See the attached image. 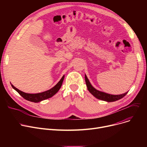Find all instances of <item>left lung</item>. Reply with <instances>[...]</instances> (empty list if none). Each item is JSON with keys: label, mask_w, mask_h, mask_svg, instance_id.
I'll return each instance as SVG.
<instances>
[{"label": "left lung", "mask_w": 147, "mask_h": 147, "mask_svg": "<svg viewBox=\"0 0 147 147\" xmlns=\"http://www.w3.org/2000/svg\"><path fill=\"white\" fill-rule=\"evenodd\" d=\"M85 82H86V86L88 87V90L90 92L92 95H93L95 97H96L98 99H101V100H102V101H105L107 102H113V101H117V100L124 97L128 92H126V93L123 94L117 95L108 94L104 93V92L99 91V90H96V89H95L90 84L86 75H85Z\"/></svg>", "instance_id": "left-lung-1"}]
</instances>
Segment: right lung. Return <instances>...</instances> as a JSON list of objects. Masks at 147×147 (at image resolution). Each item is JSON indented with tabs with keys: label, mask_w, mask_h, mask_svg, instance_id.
<instances>
[{
	"label": "right lung",
	"mask_w": 147,
	"mask_h": 147,
	"mask_svg": "<svg viewBox=\"0 0 147 147\" xmlns=\"http://www.w3.org/2000/svg\"><path fill=\"white\" fill-rule=\"evenodd\" d=\"M64 76H63V78L61 79L59 82L52 89L47 91L42 92V93L35 94L25 93V92H23L20 90L19 89H18L17 88L14 87L12 84H11V86L22 97L24 98L25 99L27 100V101H29L31 102H38L43 101V100L48 99L52 97V96H53L55 94H57V92L59 90V89L61 87V85L62 84H63V82L64 80Z\"/></svg>",
	"instance_id": "obj_1"
}]
</instances>
